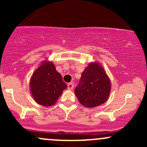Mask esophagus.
<instances>
[{"instance_id": "esophagus-1", "label": "esophagus", "mask_w": 147, "mask_h": 147, "mask_svg": "<svg viewBox=\"0 0 147 147\" xmlns=\"http://www.w3.org/2000/svg\"><path fill=\"white\" fill-rule=\"evenodd\" d=\"M73 88H74V84H72V82L69 83V84H67V89H68V90H73Z\"/></svg>"}]
</instances>
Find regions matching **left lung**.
<instances>
[{"label": "left lung", "mask_w": 147, "mask_h": 147, "mask_svg": "<svg viewBox=\"0 0 147 147\" xmlns=\"http://www.w3.org/2000/svg\"><path fill=\"white\" fill-rule=\"evenodd\" d=\"M111 82L100 63H90L83 71L75 94L80 103L87 107L104 104L109 98Z\"/></svg>", "instance_id": "8db88e82"}]
</instances>
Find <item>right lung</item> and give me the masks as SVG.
Here are the masks:
<instances>
[{
	"instance_id": "obj_1",
	"label": "right lung",
	"mask_w": 147,
	"mask_h": 147,
	"mask_svg": "<svg viewBox=\"0 0 147 147\" xmlns=\"http://www.w3.org/2000/svg\"><path fill=\"white\" fill-rule=\"evenodd\" d=\"M66 87L62 75L56 70L53 63L47 60L35 69L30 82V90L34 100L44 107L55 104Z\"/></svg>"
}]
</instances>
